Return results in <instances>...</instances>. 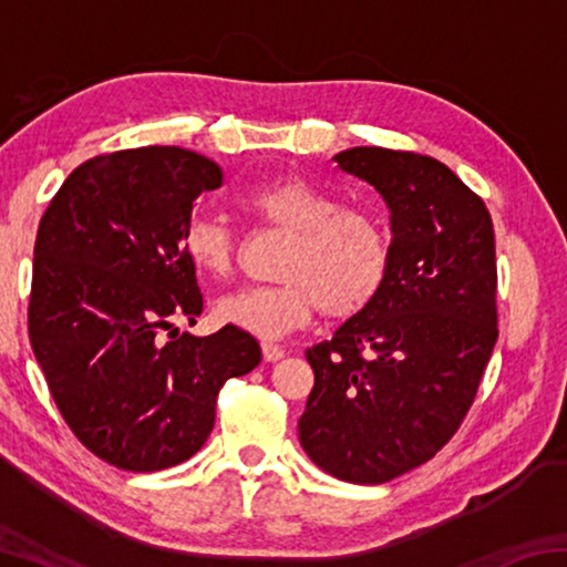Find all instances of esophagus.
Listing matches in <instances>:
<instances>
[{"label":"esophagus","mask_w":567,"mask_h":567,"mask_svg":"<svg viewBox=\"0 0 567 567\" xmlns=\"http://www.w3.org/2000/svg\"><path fill=\"white\" fill-rule=\"evenodd\" d=\"M262 354H265L267 362H277V360L285 358V350L275 342H262Z\"/></svg>","instance_id":"obj_1"}]
</instances>
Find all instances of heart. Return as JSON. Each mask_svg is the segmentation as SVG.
I'll use <instances>...</instances> for the list:
<instances>
[{"label": "heart", "mask_w": 567, "mask_h": 567, "mask_svg": "<svg viewBox=\"0 0 567 567\" xmlns=\"http://www.w3.org/2000/svg\"><path fill=\"white\" fill-rule=\"evenodd\" d=\"M239 207L265 225L292 233L280 265V285L239 287L215 302L217 322L262 340L300 330L320 310L350 318L380 292L390 267L382 225L362 209L302 177H287L239 195ZM237 237L223 215L195 213L182 229V252L197 272L233 270Z\"/></svg>", "instance_id": "heart-1"}]
</instances>
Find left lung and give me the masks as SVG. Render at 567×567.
Listing matches in <instances>:
<instances>
[{
	"mask_svg": "<svg viewBox=\"0 0 567 567\" xmlns=\"http://www.w3.org/2000/svg\"><path fill=\"white\" fill-rule=\"evenodd\" d=\"M338 167L390 209L380 292L305 352L300 445L332 477L380 485L427 463L463 422L497 340L495 233L483 199L433 157L350 147Z\"/></svg>",
	"mask_w": 567,
	"mask_h": 567,
	"instance_id": "obj_1",
	"label": "left lung"
}]
</instances>
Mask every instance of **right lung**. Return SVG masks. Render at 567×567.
Returning a JSON list of instances; mask_svg holds the SVG:
<instances>
[{
    "mask_svg": "<svg viewBox=\"0 0 567 567\" xmlns=\"http://www.w3.org/2000/svg\"><path fill=\"white\" fill-rule=\"evenodd\" d=\"M219 185L217 162L192 150H122L76 167L40 223L34 358L72 433L114 467L185 463L213 433L219 388L262 360L229 324L207 338L175 330L203 312L182 229Z\"/></svg>",
    "mask_w": 567,
    "mask_h": 567,
    "instance_id": "add662e5",
    "label": "right lung"
}]
</instances>
